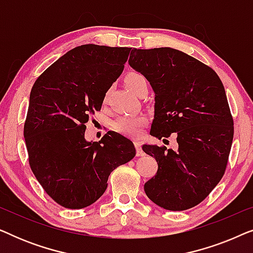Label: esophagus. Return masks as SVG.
<instances>
[{
	"mask_svg": "<svg viewBox=\"0 0 253 253\" xmlns=\"http://www.w3.org/2000/svg\"><path fill=\"white\" fill-rule=\"evenodd\" d=\"M134 147H136V153L137 157H140L143 155V150H141V141L140 140H134Z\"/></svg>",
	"mask_w": 253,
	"mask_h": 253,
	"instance_id": "esophagus-1",
	"label": "esophagus"
}]
</instances>
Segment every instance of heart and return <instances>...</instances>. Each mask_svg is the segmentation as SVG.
Segmentation results:
<instances>
[{"instance_id":"obj_1","label":"heart","mask_w":253,"mask_h":253,"mask_svg":"<svg viewBox=\"0 0 253 253\" xmlns=\"http://www.w3.org/2000/svg\"><path fill=\"white\" fill-rule=\"evenodd\" d=\"M126 85L131 91L137 93L144 85H147L146 79L143 75L138 72H130L126 76ZM146 122V117L138 115V116H121L113 123L114 130L117 132L126 134V136L134 137L139 133L140 127Z\"/></svg>"}]
</instances>
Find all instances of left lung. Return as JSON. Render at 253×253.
<instances>
[{"label": "left lung", "mask_w": 253, "mask_h": 253, "mask_svg": "<svg viewBox=\"0 0 253 253\" xmlns=\"http://www.w3.org/2000/svg\"><path fill=\"white\" fill-rule=\"evenodd\" d=\"M129 64L155 93L151 134L176 132L178 150L143 145L158 171L144 185L154 204L185 211L202 203L221 181L234 137V121L223 84L212 68L169 47L131 50Z\"/></svg>", "instance_id": "obj_1"}]
</instances>
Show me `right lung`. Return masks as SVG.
I'll return each mask as SVG.
<instances>
[{"label": "right lung", "mask_w": 253, "mask_h": 253, "mask_svg": "<svg viewBox=\"0 0 253 253\" xmlns=\"http://www.w3.org/2000/svg\"><path fill=\"white\" fill-rule=\"evenodd\" d=\"M131 48L82 44L34 83L24 124L30 167L47 195L70 210L84 209L106 191L114 169L136 155L132 141L109 132L86 141L85 124L101 109Z\"/></svg>", "instance_id": "1"}]
</instances>
